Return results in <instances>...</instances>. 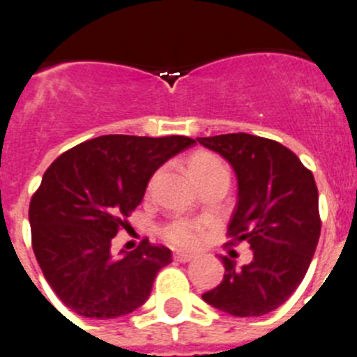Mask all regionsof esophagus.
<instances>
[{"instance_id": "34e87169", "label": "esophagus", "mask_w": 357, "mask_h": 357, "mask_svg": "<svg viewBox=\"0 0 357 357\" xmlns=\"http://www.w3.org/2000/svg\"><path fill=\"white\" fill-rule=\"evenodd\" d=\"M174 259L178 262H190L194 259V254H185V252H176Z\"/></svg>"}]
</instances>
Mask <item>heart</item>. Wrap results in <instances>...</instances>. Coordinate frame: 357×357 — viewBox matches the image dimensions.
<instances>
[{
  "mask_svg": "<svg viewBox=\"0 0 357 357\" xmlns=\"http://www.w3.org/2000/svg\"><path fill=\"white\" fill-rule=\"evenodd\" d=\"M220 167H225L224 162L208 151H197L188 160V169L195 181ZM160 234L169 245L176 246V248H195L204 239V225L201 222H195V220H174L165 227H162Z\"/></svg>",
  "mask_w": 357,
  "mask_h": 357,
  "instance_id": "obj_1",
  "label": "heart"
}]
</instances>
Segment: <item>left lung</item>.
Segmentation results:
<instances>
[{
  "mask_svg": "<svg viewBox=\"0 0 357 357\" xmlns=\"http://www.w3.org/2000/svg\"><path fill=\"white\" fill-rule=\"evenodd\" d=\"M232 165L238 204L229 245L246 241L252 262L222 257L224 280L204 292L208 305L234 317H259L284 305L305 278L321 236L319 192L312 171L289 148L250 133L199 137Z\"/></svg>",
  "mask_w": 357,
  "mask_h": 357,
  "instance_id": "1",
  "label": "left lung"
}]
</instances>
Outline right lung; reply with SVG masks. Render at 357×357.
<instances>
[{"mask_svg":"<svg viewBox=\"0 0 357 357\" xmlns=\"http://www.w3.org/2000/svg\"><path fill=\"white\" fill-rule=\"evenodd\" d=\"M185 135H102L59 155L29 202L35 257L63 305L114 319L144 305L171 250L148 239L114 257L111 241L160 165L194 144Z\"/></svg>","mask_w":357,"mask_h":357,"instance_id":"1","label":"right lung"}]
</instances>
